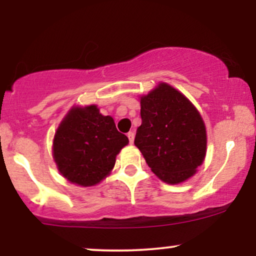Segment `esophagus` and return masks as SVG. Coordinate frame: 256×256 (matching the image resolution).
<instances>
[{
	"label": "esophagus",
	"instance_id": "obj_1",
	"mask_svg": "<svg viewBox=\"0 0 256 256\" xmlns=\"http://www.w3.org/2000/svg\"><path fill=\"white\" fill-rule=\"evenodd\" d=\"M128 140H130V143L132 144V143H134V134L132 131H130L128 134Z\"/></svg>",
	"mask_w": 256,
	"mask_h": 256
}]
</instances>
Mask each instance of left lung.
Masks as SVG:
<instances>
[{
    "label": "left lung",
    "instance_id": "obj_1",
    "mask_svg": "<svg viewBox=\"0 0 256 256\" xmlns=\"http://www.w3.org/2000/svg\"><path fill=\"white\" fill-rule=\"evenodd\" d=\"M140 101L142 124L134 146L152 173L172 185L192 178L207 152V132L200 112L186 96L164 82Z\"/></svg>",
    "mask_w": 256,
    "mask_h": 256
}]
</instances>
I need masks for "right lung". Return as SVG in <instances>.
<instances>
[{
	"mask_svg": "<svg viewBox=\"0 0 256 256\" xmlns=\"http://www.w3.org/2000/svg\"><path fill=\"white\" fill-rule=\"evenodd\" d=\"M128 143L114 119L102 116L98 106H73L55 131L52 158L70 183L92 186L110 176L116 155Z\"/></svg>",
	"mask_w": 256,
	"mask_h": 256,
	"instance_id": "add662e5",
	"label": "right lung"
}]
</instances>
